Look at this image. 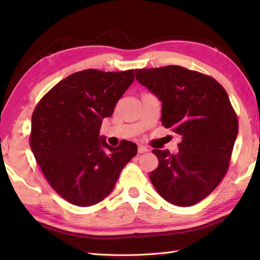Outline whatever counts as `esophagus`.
Instances as JSON below:
<instances>
[{
    "instance_id": "esophagus-1",
    "label": "esophagus",
    "mask_w": 260,
    "mask_h": 260,
    "mask_svg": "<svg viewBox=\"0 0 260 260\" xmlns=\"http://www.w3.org/2000/svg\"><path fill=\"white\" fill-rule=\"evenodd\" d=\"M138 151H139V153H144V152L148 151V148L144 147V146H139Z\"/></svg>"
}]
</instances>
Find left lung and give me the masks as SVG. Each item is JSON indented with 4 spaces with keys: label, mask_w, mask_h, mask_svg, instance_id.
Returning a JSON list of instances; mask_svg holds the SVG:
<instances>
[{
    "label": "left lung",
    "mask_w": 260,
    "mask_h": 260,
    "mask_svg": "<svg viewBox=\"0 0 260 260\" xmlns=\"http://www.w3.org/2000/svg\"><path fill=\"white\" fill-rule=\"evenodd\" d=\"M135 77L161 102V124L181 138L177 155L152 150L158 167L151 183L169 203H199L225 177L239 133L227 91L213 78L178 65L135 70Z\"/></svg>",
    "instance_id": "left-lung-1"
}]
</instances>
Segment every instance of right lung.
Segmentation results:
<instances>
[{
  "label": "right lung",
  "instance_id": "1",
  "mask_svg": "<svg viewBox=\"0 0 260 260\" xmlns=\"http://www.w3.org/2000/svg\"><path fill=\"white\" fill-rule=\"evenodd\" d=\"M134 80V71L88 69L63 79L32 114L30 149L47 181L70 203L90 206L110 195L138 146L100 136L102 120Z\"/></svg>",
  "mask_w": 260,
  "mask_h": 260
}]
</instances>
